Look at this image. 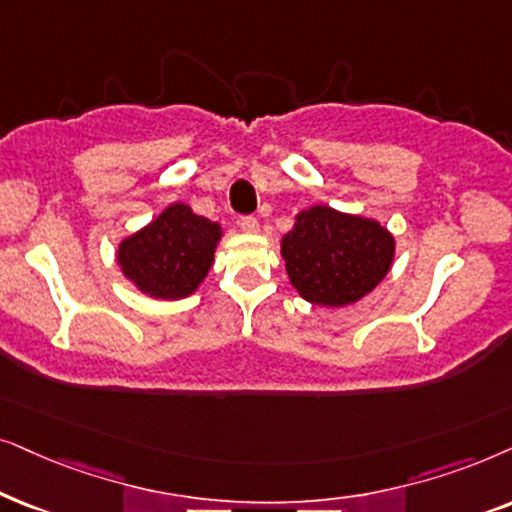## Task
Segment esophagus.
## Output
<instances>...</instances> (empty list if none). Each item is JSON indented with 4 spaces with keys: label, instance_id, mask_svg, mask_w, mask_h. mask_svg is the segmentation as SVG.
Instances as JSON below:
<instances>
[{
    "label": "esophagus",
    "instance_id": "1",
    "mask_svg": "<svg viewBox=\"0 0 512 512\" xmlns=\"http://www.w3.org/2000/svg\"><path fill=\"white\" fill-rule=\"evenodd\" d=\"M238 227H241L245 234H257L260 231V222H257V217H241V222H238Z\"/></svg>",
    "mask_w": 512,
    "mask_h": 512
}]
</instances>
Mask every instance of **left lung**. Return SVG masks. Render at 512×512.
Returning <instances> with one entry per match:
<instances>
[{"label": "left lung", "mask_w": 512, "mask_h": 512, "mask_svg": "<svg viewBox=\"0 0 512 512\" xmlns=\"http://www.w3.org/2000/svg\"><path fill=\"white\" fill-rule=\"evenodd\" d=\"M292 288L318 306H351L377 288L393 267L395 236L372 217L330 206L297 213L281 241Z\"/></svg>", "instance_id": "left-lung-1"}]
</instances>
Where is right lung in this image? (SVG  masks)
Segmentation results:
<instances>
[{
  "label": "right lung",
  "instance_id": "right-lung-1",
  "mask_svg": "<svg viewBox=\"0 0 512 512\" xmlns=\"http://www.w3.org/2000/svg\"><path fill=\"white\" fill-rule=\"evenodd\" d=\"M222 234L220 222L177 201L135 234L121 238L117 264L142 295L175 302L194 295L206 281Z\"/></svg>",
  "mask_w": 512,
  "mask_h": 512
}]
</instances>
